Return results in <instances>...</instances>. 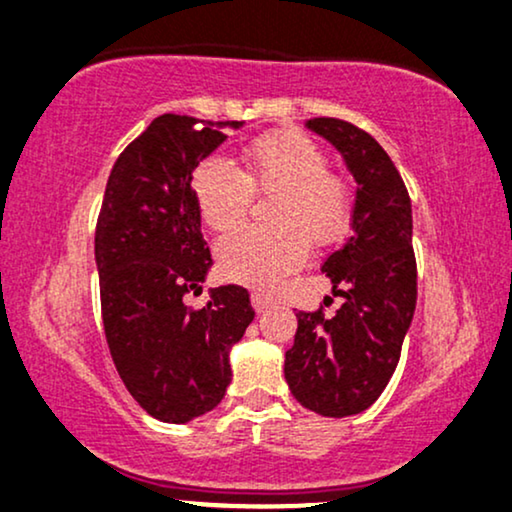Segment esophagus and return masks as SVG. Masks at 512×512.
<instances>
[{
  "label": "esophagus",
  "mask_w": 512,
  "mask_h": 512,
  "mask_svg": "<svg viewBox=\"0 0 512 512\" xmlns=\"http://www.w3.org/2000/svg\"><path fill=\"white\" fill-rule=\"evenodd\" d=\"M250 302H252V309H255L257 314H262V312H267V309L271 307V302L267 295H262V293H252V297H250Z\"/></svg>",
  "instance_id": "34e87169"
}]
</instances>
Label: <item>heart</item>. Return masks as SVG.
Segmentation results:
<instances>
[{"instance_id": "obj_1", "label": "heart", "mask_w": 512, "mask_h": 512, "mask_svg": "<svg viewBox=\"0 0 512 512\" xmlns=\"http://www.w3.org/2000/svg\"><path fill=\"white\" fill-rule=\"evenodd\" d=\"M245 170L219 158L203 160L191 174V196L212 231L234 229L248 215L252 191L276 196L267 229L245 226L217 243L219 274L250 288H269L307 257V243L331 245L352 222V193L328 172V158L295 129H278L252 141Z\"/></svg>"}]
</instances>
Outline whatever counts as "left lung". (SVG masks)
Segmentation results:
<instances>
[{"instance_id":"left-lung-1","label":"left lung","mask_w":512,"mask_h":512,"mask_svg":"<svg viewBox=\"0 0 512 512\" xmlns=\"http://www.w3.org/2000/svg\"><path fill=\"white\" fill-rule=\"evenodd\" d=\"M307 127L338 148L357 181L352 236L321 271L345 302L326 319L300 312L286 352V383L304 409L328 418L366 411L399 364L416 312L411 198L385 148L364 129L335 118Z\"/></svg>"}]
</instances>
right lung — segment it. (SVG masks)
Wrapping results in <instances>:
<instances>
[{"mask_svg":"<svg viewBox=\"0 0 512 512\" xmlns=\"http://www.w3.org/2000/svg\"><path fill=\"white\" fill-rule=\"evenodd\" d=\"M241 127L160 115L120 153L103 193L94 257L106 340L129 394L163 423H189L224 399L229 352L255 319L241 286L210 288L203 309L184 302L212 267L191 174L224 129Z\"/></svg>","mask_w":512,"mask_h":512,"instance_id":"1","label":"right lung"}]
</instances>
